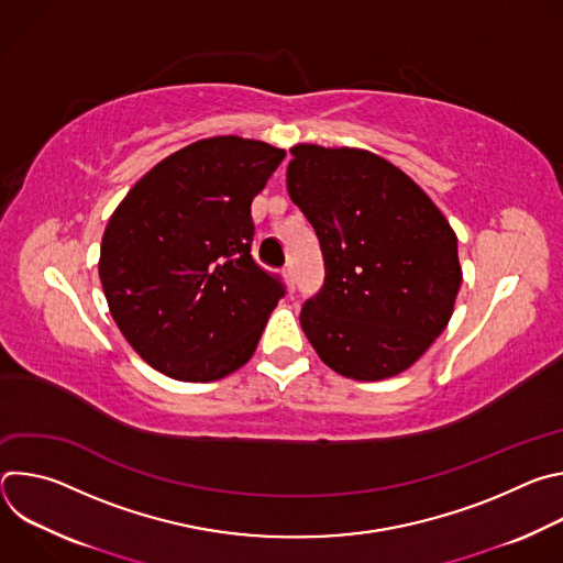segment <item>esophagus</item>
<instances>
[{"instance_id": "obj_1", "label": "esophagus", "mask_w": 563, "mask_h": 563, "mask_svg": "<svg viewBox=\"0 0 563 563\" xmlns=\"http://www.w3.org/2000/svg\"><path fill=\"white\" fill-rule=\"evenodd\" d=\"M283 276H285L289 289H294V285H296V269H294V265H285L283 267Z\"/></svg>"}]
</instances>
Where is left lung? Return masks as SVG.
I'll use <instances>...</instances> for the list:
<instances>
[{
	"instance_id": "left-lung-1",
	"label": "left lung",
	"mask_w": 563,
	"mask_h": 563,
	"mask_svg": "<svg viewBox=\"0 0 563 563\" xmlns=\"http://www.w3.org/2000/svg\"><path fill=\"white\" fill-rule=\"evenodd\" d=\"M287 191L311 222L325 283L300 325L334 372L380 380L445 330L461 287L456 235L426 191L363 148L298 144Z\"/></svg>"
}]
</instances>
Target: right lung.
Wrapping results in <instances>:
<instances>
[{
    "instance_id": "add662e5",
    "label": "right lung",
    "mask_w": 563,
    "mask_h": 563,
    "mask_svg": "<svg viewBox=\"0 0 563 563\" xmlns=\"http://www.w3.org/2000/svg\"><path fill=\"white\" fill-rule=\"evenodd\" d=\"M285 151L220 135L155 165L111 216L100 280L124 339L157 372L209 383L243 367L285 285L252 256V202Z\"/></svg>"
}]
</instances>
